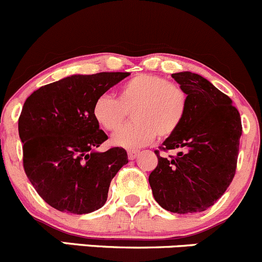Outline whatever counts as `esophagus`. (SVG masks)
Here are the masks:
<instances>
[{"mask_svg":"<svg viewBox=\"0 0 262 262\" xmlns=\"http://www.w3.org/2000/svg\"><path fill=\"white\" fill-rule=\"evenodd\" d=\"M138 155H139V150H128L129 160H134V158H136Z\"/></svg>","mask_w":262,"mask_h":262,"instance_id":"34e87169","label":"esophagus"}]
</instances>
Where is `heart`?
I'll list each match as a JSON object with an SVG mask.
<instances>
[{
    "instance_id": "b5f03b06",
    "label": "heart",
    "mask_w": 262,
    "mask_h": 262,
    "mask_svg": "<svg viewBox=\"0 0 262 262\" xmlns=\"http://www.w3.org/2000/svg\"><path fill=\"white\" fill-rule=\"evenodd\" d=\"M132 119L113 136L115 146L139 148L150 143L156 136H172L184 121L187 95L179 84L156 75H137L119 87L116 99L101 95L92 105L95 121L105 130L121 125L128 112Z\"/></svg>"
}]
</instances>
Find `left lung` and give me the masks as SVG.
Instances as JSON below:
<instances>
[{
    "instance_id": "obj_1",
    "label": "left lung",
    "mask_w": 262,
    "mask_h": 262,
    "mask_svg": "<svg viewBox=\"0 0 262 262\" xmlns=\"http://www.w3.org/2000/svg\"><path fill=\"white\" fill-rule=\"evenodd\" d=\"M172 78L187 95L180 128L160 149H181L161 157L149 181L155 200L168 212H204L224 194L234 178L242 134L241 116L232 100L207 78L191 72Z\"/></svg>"
}]
</instances>
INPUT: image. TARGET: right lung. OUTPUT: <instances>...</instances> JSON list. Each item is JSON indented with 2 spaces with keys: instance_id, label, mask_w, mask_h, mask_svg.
<instances>
[{
  "instance_id": "right-lung-1",
  "label": "right lung",
  "mask_w": 262,
  "mask_h": 262,
  "mask_svg": "<svg viewBox=\"0 0 262 262\" xmlns=\"http://www.w3.org/2000/svg\"><path fill=\"white\" fill-rule=\"evenodd\" d=\"M130 75H73L46 84L26 99L18 118L24 170L34 189L59 212L87 214L106 203L110 182L128 163L121 147L97 152L107 136L92 105Z\"/></svg>"
}]
</instances>
